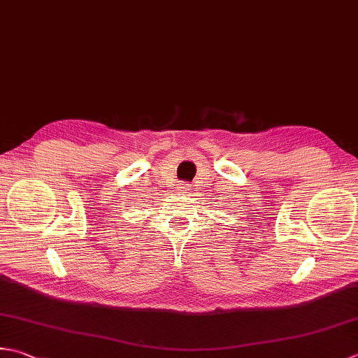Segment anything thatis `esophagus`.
Instances as JSON below:
<instances>
[{"label":"esophagus","instance_id":"34e87169","mask_svg":"<svg viewBox=\"0 0 358 358\" xmlns=\"http://www.w3.org/2000/svg\"><path fill=\"white\" fill-rule=\"evenodd\" d=\"M178 189H180V191H186L187 185H186V183H180V185H178Z\"/></svg>","mask_w":358,"mask_h":358}]
</instances>
